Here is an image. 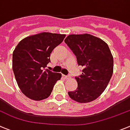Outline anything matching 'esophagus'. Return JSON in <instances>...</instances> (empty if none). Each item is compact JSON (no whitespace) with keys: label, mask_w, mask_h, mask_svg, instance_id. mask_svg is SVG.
I'll list each match as a JSON object with an SVG mask.
<instances>
[{"label":"esophagus","mask_w":130,"mask_h":130,"mask_svg":"<svg viewBox=\"0 0 130 130\" xmlns=\"http://www.w3.org/2000/svg\"><path fill=\"white\" fill-rule=\"evenodd\" d=\"M62 77H63V78H65V79H69V78H70V77H69V76L64 75H62Z\"/></svg>","instance_id":"34e87169"}]
</instances>
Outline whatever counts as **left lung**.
<instances>
[{"instance_id": "left-lung-1", "label": "left lung", "mask_w": 130, "mask_h": 130, "mask_svg": "<svg viewBox=\"0 0 130 130\" xmlns=\"http://www.w3.org/2000/svg\"><path fill=\"white\" fill-rule=\"evenodd\" d=\"M83 67L82 75L75 77L77 90L70 91L71 99L87 103L98 98L106 88L113 72V57L108 44L88 33L70 35L64 40Z\"/></svg>"}]
</instances>
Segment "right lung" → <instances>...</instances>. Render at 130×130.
Wrapping results in <instances>:
<instances>
[{
  "instance_id": "right-lung-1",
  "label": "right lung",
  "mask_w": 130,
  "mask_h": 130,
  "mask_svg": "<svg viewBox=\"0 0 130 130\" xmlns=\"http://www.w3.org/2000/svg\"><path fill=\"white\" fill-rule=\"evenodd\" d=\"M66 37L64 34L42 32L24 38L13 52L12 68L22 93L30 99L41 101L51 95L61 73L45 69L50 54Z\"/></svg>"
}]
</instances>
